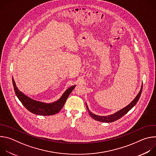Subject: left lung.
<instances>
[{
    "label": "left lung",
    "mask_w": 156,
    "mask_h": 156,
    "mask_svg": "<svg viewBox=\"0 0 156 156\" xmlns=\"http://www.w3.org/2000/svg\"><path fill=\"white\" fill-rule=\"evenodd\" d=\"M142 90H143V84L141 86L140 91L139 92L138 95L136 96V98L133 99V101L129 104H128L127 106H126L125 107L123 108L122 109L117 111V112H115V114H113L110 115H107V116H99V115H95L93 113H92L91 112H90V110L88 108L87 104L86 103V105L87 110L88 111V113L93 119H94L97 121H99V122H105V123H110V122H113L114 121H116L118 119L122 117L124 115H125L129 110H131L133 107L136 105V104L137 103V102L138 101V100L140 98V96H141V94L142 92Z\"/></svg>",
    "instance_id": "8db88e82"
}]
</instances>
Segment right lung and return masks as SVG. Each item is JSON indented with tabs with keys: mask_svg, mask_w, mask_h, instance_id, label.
<instances>
[{
	"mask_svg": "<svg viewBox=\"0 0 156 156\" xmlns=\"http://www.w3.org/2000/svg\"><path fill=\"white\" fill-rule=\"evenodd\" d=\"M12 82L14 87V91L17 98L25 108L33 114L44 116L52 115L58 113L62 108L66 99L68 98L69 96L76 86L74 85L67 89L62 94L61 98L57 101L52 103H45L35 101L21 92L16 87L13 78Z\"/></svg>",
	"mask_w": 156,
	"mask_h": 156,
	"instance_id": "obj_1",
	"label": "right lung"
}]
</instances>
